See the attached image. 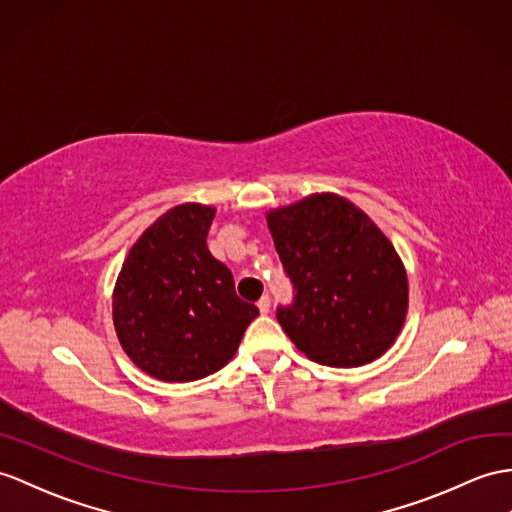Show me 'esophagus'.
Instances as JSON below:
<instances>
[{
    "label": "esophagus",
    "mask_w": 512,
    "mask_h": 512,
    "mask_svg": "<svg viewBox=\"0 0 512 512\" xmlns=\"http://www.w3.org/2000/svg\"><path fill=\"white\" fill-rule=\"evenodd\" d=\"M269 308H271V297H269V295H263V297L258 299V310H260V313H263V315H267Z\"/></svg>",
    "instance_id": "34e87169"
}]
</instances>
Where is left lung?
<instances>
[{"label":"left lung","instance_id":"obj_1","mask_svg":"<svg viewBox=\"0 0 512 512\" xmlns=\"http://www.w3.org/2000/svg\"><path fill=\"white\" fill-rule=\"evenodd\" d=\"M267 226L295 289L278 321L299 352L328 367L373 363L408 313V276L384 232L350 199L313 193L271 208Z\"/></svg>","mask_w":512,"mask_h":512}]
</instances>
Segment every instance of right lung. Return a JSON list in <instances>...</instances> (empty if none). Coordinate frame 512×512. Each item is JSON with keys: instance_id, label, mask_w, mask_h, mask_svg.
<instances>
[{"instance_id": "1", "label": "right lung", "mask_w": 512, "mask_h": 512, "mask_svg": "<svg viewBox=\"0 0 512 512\" xmlns=\"http://www.w3.org/2000/svg\"><path fill=\"white\" fill-rule=\"evenodd\" d=\"M215 213L195 202L169 208L136 239L117 276V339L156 380L193 382L226 367L258 317L236 295L230 269L208 252Z\"/></svg>"}]
</instances>
